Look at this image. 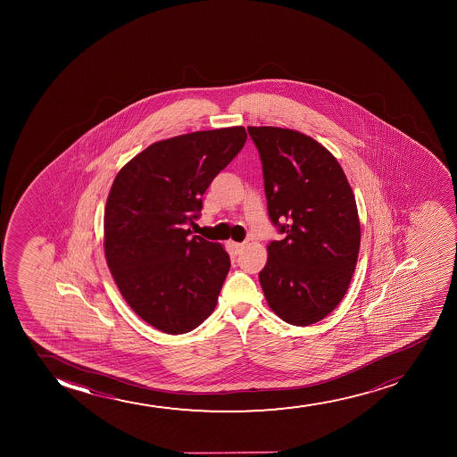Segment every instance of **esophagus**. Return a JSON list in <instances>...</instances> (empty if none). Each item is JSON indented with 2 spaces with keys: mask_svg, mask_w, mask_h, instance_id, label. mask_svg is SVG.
I'll use <instances>...</instances> for the list:
<instances>
[{
  "mask_svg": "<svg viewBox=\"0 0 457 457\" xmlns=\"http://www.w3.org/2000/svg\"><path fill=\"white\" fill-rule=\"evenodd\" d=\"M230 245L235 254H239V253H242V250L245 248V244H242V242H231Z\"/></svg>",
  "mask_w": 457,
  "mask_h": 457,
  "instance_id": "1",
  "label": "esophagus"
}]
</instances>
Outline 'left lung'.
<instances>
[{"mask_svg":"<svg viewBox=\"0 0 457 457\" xmlns=\"http://www.w3.org/2000/svg\"><path fill=\"white\" fill-rule=\"evenodd\" d=\"M262 162L268 215L282 241L259 273L265 299L294 326L325 319L345 297L360 250L355 196L337 158L314 138L248 126Z\"/></svg>","mask_w":457,"mask_h":457,"instance_id":"8db88e82","label":"left lung"}]
</instances>
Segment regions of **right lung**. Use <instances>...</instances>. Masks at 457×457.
Returning a JSON list of instances; mask_svg holds the SVG:
<instances>
[{"mask_svg": "<svg viewBox=\"0 0 457 457\" xmlns=\"http://www.w3.org/2000/svg\"><path fill=\"white\" fill-rule=\"evenodd\" d=\"M247 140L242 126L173 137L121 168L105 209V256L123 299L166 334H186L215 310L230 257L189 237L203 195Z\"/></svg>", "mask_w": 457, "mask_h": 457, "instance_id": "right-lung-1", "label": "right lung"}]
</instances>
